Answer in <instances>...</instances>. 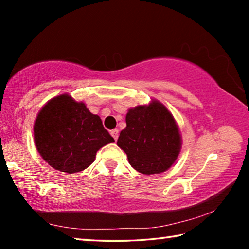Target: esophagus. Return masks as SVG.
<instances>
[{
  "instance_id": "1",
  "label": "esophagus",
  "mask_w": 249,
  "mask_h": 249,
  "mask_svg": "<svg viewBox=\"0 0 249 249\" xmlns=\"http://www.w3.org/2000/svg\"><path fill=\"white\" fill-rule=\"evenodd\" d=\"M111 135L114 138L115 142L117 141V138H119V129H112L111 130Z\"/></svg>"
}]
</instances>
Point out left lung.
<instances>
[{"label": "left lung", "instance_id": "obj_1", "mask_svg": "<svg viewBox=\"0 0 249 249\" xmlns=\"http://www.w3.org/2000/svg\"><path fill=\"white\" fill-rule=\"evenodd\" d=\"M117 145L127 155L134 169L144 175L160 174L175 162L180 151L181 137L174 116L161 103L130 108L126 128Z\"/></svg>", "mask_w": 249, "mask_h": 249}]
</instances>
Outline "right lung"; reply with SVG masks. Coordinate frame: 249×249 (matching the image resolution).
<instances>
[{
	"label": "right lung",
	"instance_id": "add662e5",
	"mask_svg": "<svg viewBox=\"0 0 249 249\" xmlns=\"http://www.w3.org/2000/svg\"><path fill=\"white\" fill-rule=\"evenodd\" d=\"M36 148L56 170L74 174L94 161L101 147L114 142L98 115L68 94L41 108L34 125Z\"/></svg>",
	"mask_w": 249,
	"mask_h": 249
}]
</instances>
